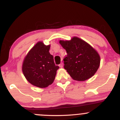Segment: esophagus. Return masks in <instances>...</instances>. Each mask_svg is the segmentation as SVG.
<instances>
[{"label": "esophagus", "mask_w": 120, "mask_h": 120, "mask_svg": "<svg viewBox=\"0 0 120 120\" xmlns=\"http://www.w3.org/2000/svg\"><path fill=\"white\" fill-rule=\"evenodd\" d=\"M59 67H60V68H63V63H61V64H59Z\"/></svg>", "instance_id": "obj_1"}]
</instances>
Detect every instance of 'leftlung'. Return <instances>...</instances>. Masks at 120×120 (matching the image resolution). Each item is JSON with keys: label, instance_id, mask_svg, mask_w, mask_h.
Wrapping results in <instances>:
<instances>
[{"label": "left lung", "instance_id": "obj_1", "mask_svg": "<svg viewBox=\"0 0 120 120\" xmlns=\"http://www.w3.org/2000/svg\"><path fill=\"white\" fill-rule=\"evenodd\" d=\"M59 42L67 52L63 59L64 69L73 79L83 81L94 75L100 63L99 55L95 49L77 37Z\"/></svg>", "mask_w": 120, "mask_h": 120}]
</instances>
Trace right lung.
I'll use <instances>...</instances> for the list:
<instances>
[{
    "label": "right lung",
    "mask_w": 120,
    "mask_h": 120,
    "mask_svg": "<svg viewBox=\"0 0 120 120\" xmlns=\"http://www.w3.org/2000/svg\"><path fill=\"white\" fill-rule=\"evenodd\" d=\"M50 45L46 46L42 42H38L28 52L22 64L24 76L31 85L45 88L53 83L56 71L53 57L49 52Z\"/></svg>",
    "instance_id": "right-lung-1"
}]
</instances>
